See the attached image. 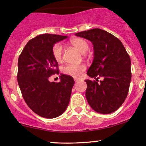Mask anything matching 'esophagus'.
Masks as SVG:
<instances>
[{"instance_id":"34e87169","label":"esophagus","mask_w":146,"mask_h":146,"mask_svg":"<svg viewBox=\"0 0 146 146\" xmlns=\"http://www.w3.org/2000/svg\"><path fill=\"white\" fill-rule=\"evenodd\" d=\"M74 80L76 82H78L79 81H80V80H79V79H77V78H75Z\"/></svg>"}]
</instances>
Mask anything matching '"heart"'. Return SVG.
<instances>
[{
    "instance_id": "1",
    "label": "heart",
    "mask_w": 146,
    "mask_h": 146,
    "mask_svg": "<svg viewBox=\"0 0 146 146\" xmlns=\"http://www.w3.org/2000/svg\"><path fill=\"white\" fill-rule=\"evenodd\" d=\"M70 45L78 50L80 52H86L89 49V44L88 42L82 38H73L70 41ZM52 55L57 62H61L63 57V48L61 44H55L52 47ZM85 66L83 64L67 65L63 68L62 71L64 74L68 75L73 78H79L85 70Z\"/></svg>"
}]
</instances>
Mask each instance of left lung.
Segmentation results:
<instances>
[{
	"mask_svg": "<svg viewBox=\"0 0 146 146\" xmlns=\"http://www.w3.org/2000/svg\"><path fill=\"white\" fill-rule=\"evenodd\" d=\"M76 35L93 44V62L87 74L95 80H85L87 101L97 112L111 114L122 105L129 92L131 80L129 55L118 38L103 29L95 28ZM100 77L103 80L98 83Z\"/></svg>",
	"mask_w": 146,
	"mask_h": 146,
	"instance_id": "8db88e82",
	"label": "left lung"
}]
</instances>
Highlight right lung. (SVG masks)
I'll return each mask as SVG.
<instances>
[{"mask_svg":"<svg viewBox=\"0 0 146 146\" xmlns=\"http://www.w3.org/2000/svg\"><path fill=\"white\" fill-rule=\"evenodd\" d=\"M67 36L44 34L27 42L18 58L17 82L28 107L44 118L53 119L64 112L70 101L74 80L61 74L59 82L48 78L58 73L52 47Z\"/></svg>","mask_w":146,"mask_h":146,"instance_id":"obj_1","label":"right lung"}]
</instances>
